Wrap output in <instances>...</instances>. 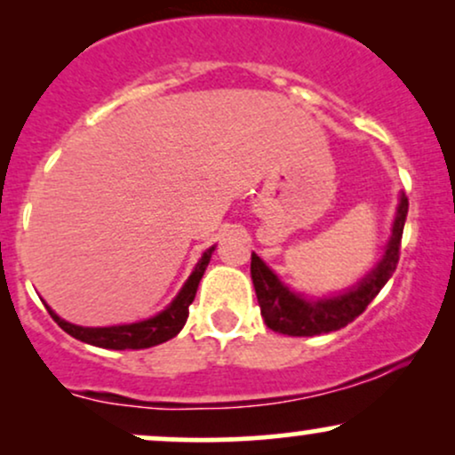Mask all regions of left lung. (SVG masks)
Masks as SVG:
<instances>
[{
	"mask_svg": "<svg viewBox=\"0 0 455 455\" xmlns=\"http://www.w3.org/2000/svg\"><path fill=\"white\" fill-rule=\"evenodd\" d=\"M406 213H409V198L402 195L398 212H395L394 228H391V237L380 263L351 291L342 295L325 297V299L312 301L293 293L252 252L250 274H252L254 291H257L260 316H263L265 325L274 329V331L284 333V336H321V333L336 331V329H342L348 323H353L394 275L400 259V242Z\"/></svg>",
	"mask_w": 455,
	"mask_h": 455,
	"instance_id": "left-lung-1",
	"label": "left lung"
}]
</instances>
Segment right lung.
<instances>
[{
  "mask_svg": "<svg viewBox=\"0 0 455 455\" xmlns=\"http://www.w3.org/2000/svg\"><path fill=\"white\" fill-rule=\"evenodd\" d=\"M216 250V245H212L207 252H203V257L198 259L195 271L190 274V278L186 280V284L181 286V291L177 297L171 301L160 315L148 318V321L130 323V325H113V327H81L72 325V323L64 321L46 306L49 315L53 316V321L64 329L66 333H70L76 340L93 344V347L100 348H113V351H126V348H149L156 344H162L171 338H175L181 331V327L188 321V307L195 301L198 282H201L203 274H205L207 265H210L212 252Z\"/></svg>",
  "mask_w": 455,
  "mask_h": 455,
  "instance_id": "right-lung-1",
  "label": "right lung"
}]
</instances>
